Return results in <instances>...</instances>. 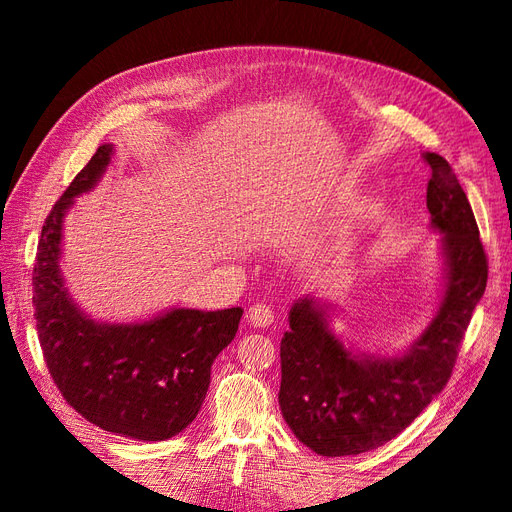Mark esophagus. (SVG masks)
I'll return each instance as SVG.
<instances>
[{
	"instance_id": "1",
	"label": "esophagus",
	"mask_w": 512,
	"mask_h": 512,
	"mask_svg": "<svg viewBox=\"0 0 512 512\" xmlns=\"http://www.w3.org/2000/svg\"><path fill=\"white\" fill-rule=\"evenodd\" d=\"M273 318H275V314L267 303H254V305H250V309H247V320H250L258 329L269 327Z\"/></svg>"
}]
</instances>
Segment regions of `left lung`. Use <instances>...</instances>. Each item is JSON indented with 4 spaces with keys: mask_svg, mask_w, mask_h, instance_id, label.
Masks as SVG:
<instances>
[{
    "mask_svg": "<svg viewBox=\"0 0 512 512\" xmlns=\"http://www.w3.org/2000/svg\"><path fill=\"white\" fill-rule=\"evenodd\" d=\"M427 209L444 232L446 294L429 329L401 359H356L327 331L322 309H290L282 337L280 408L299 442L322 457L361 455L399 436L453 374L463 335L487 286L489 260L451 164L425 153Z\"/></svg>",
    "mask_w": 512,
    "mask_h": 512,
    "instance_id": "8db88e82",
    "label": "left lung"
}]
</instances>
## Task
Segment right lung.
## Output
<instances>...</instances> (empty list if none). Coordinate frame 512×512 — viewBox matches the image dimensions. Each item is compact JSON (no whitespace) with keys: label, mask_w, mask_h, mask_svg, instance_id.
<instances>
[{"label":"right lung","mask_w":512,"mask_h":512,"mask_svg":"<svg viewBox=\"0 0 512 512\" xmlns=\"http://www.w3.org/2000/svg\"><path fill=\"white\" fill-rule=\"evenodd\" d=\"M108 160L111 145L98 147L46 215L32 273L36 329L46 369L76 412L104 431L158 442L196 418L211 363L235 339L243 309H175L145 324L106 327L74 307L57 267L61 218Z\"/></svg>","instance_id":"obj_1"}]
</instances>
